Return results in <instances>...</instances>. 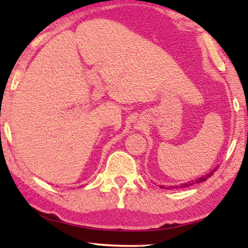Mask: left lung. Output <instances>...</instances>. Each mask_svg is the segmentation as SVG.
Masks as SVG:
<instances>
[{"instance_id": "obj_1", "label": "left lung", "mask_w": 248, "mask_h": 248, "mask_svg": "<svg viewBox=\"0 0 248 248\" xmlns=\"http://www.w3.org/2000/svg\"><path fill=\"white\" fill-rule=\"evenodd\" d=\"M219 169V167H216V169H213L212 170H210V173H208V174H205V175H202L201 176V177H198V178H196L195 180H189V182H187V183H184V184H180L179 186H170V187H169L170 189L171 188V189H174V188H185V187H189V186H192V185H196V184H199V183H202V182H204V180H207L210 176H212L213 175V173H215V171ZM159 188H163V189H165V186H159Z\"/></svg>"}]
</instances>
